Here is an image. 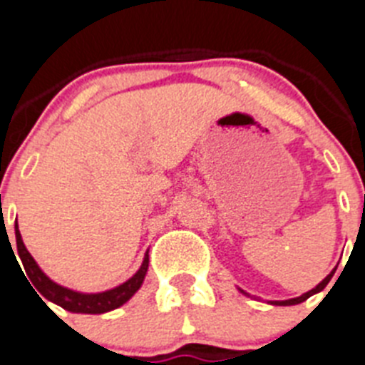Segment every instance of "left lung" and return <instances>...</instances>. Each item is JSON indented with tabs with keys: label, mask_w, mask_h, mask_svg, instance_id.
I'll use <instances>...</instances> for the list:
<instances>
[{
	"label": "left lung",
	"mask_w": 365,
	"mask_h": 365,
	"mask_svg": "<svg viewBox=\"0 0 365 365\" xmlns=\"http://www.w3.org/2000/svg\"><path fill=\"white\" fill-rule=\"evenodd\" d=\"M334 272H336V269L331 270V272H329L327 276H325V278L322 279V282L314 287V289H311V291H309V292H303V294H302V296H298V298H289V299H269V302H267V303H270V305H283V307H287V305H298V303L305 302V299L311 298V296H312V294H316V292H322V291H324L325 287H327V283L331 282V278H333V276H334ZM237 291H240L241 294L248 296V298H254V296H250V294H248V292H245L243 289H240V287H237ZM254 299H256V298H254Z\"/></svg>",
	"instance_id": "1"
}]
</instances>
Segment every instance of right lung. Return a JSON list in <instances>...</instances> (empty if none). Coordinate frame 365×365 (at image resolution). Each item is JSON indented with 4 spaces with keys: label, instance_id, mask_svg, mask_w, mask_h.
Instances as JSON below:
<instances>
[{
    "label": "right lung",
    "instance_id": "obj_1",
    "mask_svg": "<svg viewBox=\"0 0 365 365\" xmlns=\"http://www.w3.org/2000/svg\"><path fill=\"white\" fill-rule=\"evenodd\" d=\"M14 234L16 247H18V254H14V257H19V261H21V265H24L25 269V274H27V278L31 279L32 287H36L38 292H40L47 302L54 303V305H60V307L66 309V311L69 312H76V314H104V312L115 311V309H118L120 305H124L125 302H130V299L133 298L135 292L143 287L144 278H146L148 263H150L148 252L144 254L143 265L138 267L137 272H135L128 282L120 283L118 287H113V289H108V291L102 292L74 291V289L63 287L60 285V283L54 282V279H51L49 276L40 269L36 259L31 256V252H29L27 247H25L24 240H21L18 221L14 222ZM12 252H14V250H12ZM45 305H47V303H45Z\"/></svg>",
    "mask_w": 365,
    "mask_h": 365
}]
</instances>
